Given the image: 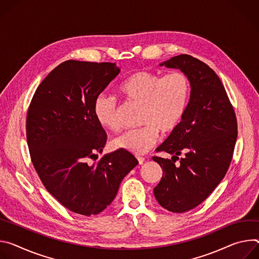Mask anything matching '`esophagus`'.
I'll use <instances>...</instances> for the list:
<instances>
[{"mask_svg":"<svg viewBox=\"0 0 259 259\" xmlns=\"http://www.w3.org/2000/svg\"><path fill=\"white\" fill-rule=\"evenodd\" d=\"M137 159H138L140 164H143V163H144V161H145V158L142 157V156H137Z\"/></svg>","mask_w":259,"mask_h":259,"instance_id":"34e87169","label":"esophagus"}]
</instances>
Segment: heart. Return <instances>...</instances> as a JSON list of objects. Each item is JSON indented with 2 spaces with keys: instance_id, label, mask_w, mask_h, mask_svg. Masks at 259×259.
<instances>
[{
  "instance_id": "obj_1",
  "label": "heart",
  "mask_w": 259,
  "mask_h": 259,
  "mask_svg": "<svg viewBox=\"0 0 259 259\" xmlns=\"http://www.w3.org/2000/svg\"><path fill=\"white\" fill-rule=\"evenodd\" d=\"M119 94L128 102L142 105L140 123L143 126L130 130L112 144L134 154H144L159 140V132L169 134L181 123L186 113L191 84L182 71L165 75L153 71H137L119 85ZM95 116L98 122L111 132H118L119 106L114 98L100 95L95 101Z\"/></svg>"
}]
</instances>
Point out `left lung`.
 <instances>
[{"label":"left lung","instance_id":"obj_1","mask_svg":"<svg viewBox=\"0 0 259 259\" xmlns=\"http://www.w3.org/2000/svg\"><path fill=\"white\" fill-rule=\"evenodd\" d=\"M163 65L184 72L191 93L181 123L156 149L173 157H152L162 168L153 192L161 207L183 213L202 204L224 178L233 159L238 123L222 82L208 65L188 54Z\"/></svg>","mask_w":259,"mask_h":259}]
</instances>
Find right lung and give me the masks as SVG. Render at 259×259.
Here are the masks:
<instances>
[{
    "mask_svg": "<svg viewBox=\"0 0 259 259\" xmlns=\"http://www.w3.org/2000/svg\"><path fill=\"white\" fill-rule=\"evenodd\" d=\"M119 72L115 63L66 61L41 82L27 110L26 141L37 174L47 191L77 214L104 211L138 164L123 149L89 163L107 142L95 101Z\"/></svg>",
    "mask_w": 259,
    "mask_h": 259,
    "instance_id": "1",
    "label": "right lung"
}]
</instances>
